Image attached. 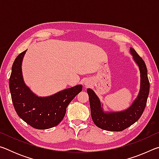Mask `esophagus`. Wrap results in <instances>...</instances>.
<instances>
[{"instance_id":"esophagus-1","label":"esophagus","mask_w":159,"mask_h":159,"mask_svg":"<svg viewBox=\"0 0 159 159\" xmlns=\"http://www.w3.org/2000/svg\"><path fill=\"white\" fill-rule=\"evenodd\" d=\"M84 83V85H85V86H87V85H88V84H89V82H88V80H85V81H84V83Z\"/></svg>"}]
</instances>
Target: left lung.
<instances>
[{"instance_id": "1", "label": "left lung", "mask_w": 159, "mask_h": 159, "mask_svg": "<svg viewBox=\"0 0 159 159\" xmlns=\"http://www.w3.org/2000/svg\"><path fill=\"white\" fill-rule=\"evenodd\" d=\"M130 53L138 64L140 71V90L138 98L128 109L121 111L104 112L98 97L93 90L88 88L89 96L91 117L95 124L99 128L109 131H122L138 121L146 107L149 93V81L147 69L144 60L133 48Z\"/></svg>"}]
</instances>
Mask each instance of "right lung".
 I'll list each match as a JSON object with an SVG mask.
<instances>
[{"label": "right lung", "mask_w": 159, "mask_h": 159, "mask_svg": "<svg viewBox=\"0 0 159 159\" xmlns=\"http://www.w3.org/2000/svg\"><path fill=\"white\" fill-rule=\"evenodd\" d=\"M26 51L14 61L9 80L12 101L17 115L36 129L44 130L57 125L64 117L69 104L82 90L77 85L49 97L35 95L24 82L21 63Z\"/></svg>", "instance_id": "add662e5"}]
</instances>
